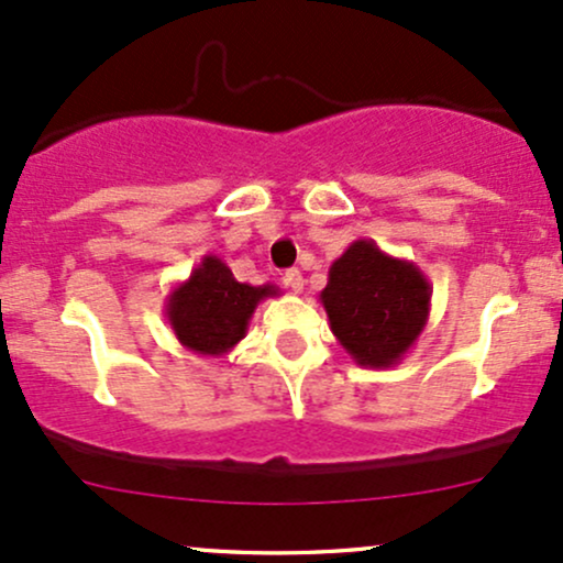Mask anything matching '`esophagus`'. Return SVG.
<instances>
[{
	"label": "esophagus",
	"mask_w": 563,
	"mask_h": 563,
	"mask_svg": "<svg viewBox=\"0 0 563 563\" xmlns=\"http://www.w3.org/2000/svg\"><path fill=\"white\" fill-rule=\"evenodd\" d=\"M283 283L294 290V294H301L303 290V275L299 273V269H286V275H283Z\"/></svg>",
	"instance_id": "34e87169"
}]
</instances>
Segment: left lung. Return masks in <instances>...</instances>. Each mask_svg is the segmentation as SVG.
<instances>
[{"mask_svg": "<svg viewBox=\"0 0 563 563\" xmlns=\"http://www.w3.org/2000/svg\"><path fill=\"white\" fill-rule=\"evenodd\" d=\"M331 331L360 367L399 365L421 339L431 286L416 262L399 260L360 238L328 269L320 290Z\"/></svg>", "mask_w": 563, "mask_h": 563, "instance_id": "1", "label": "left lung"}]
</instances>
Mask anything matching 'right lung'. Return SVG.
<instances>
[{"instance_id": "add662e5", "label": "right lung", "mask_w": 563, "mask_h": 563, "mask_svg": "<svg viewBox=\"0 0 563 563\" xmlns=\"http://www.w3.org/2000/svg\"><path fill=\"white\" fill-rule=\"evenodd\" d=\"M269 296H280L277 286L238 283L219 256L206 254L190 277L166 296V322L187 352L200 357H224L245 339L254 309Z\"/></svg>"}]
</instances>
